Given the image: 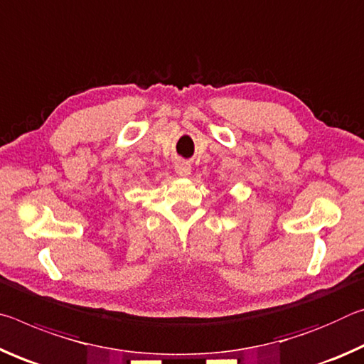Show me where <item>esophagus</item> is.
<instances>
[{
  "instance_id": "1",
  "label": "esophagus",
  "mask_w": 364,
  "mask_h": 364,
  "mask_svg": "<svg viewBox=\"0 0 364 364\" xmlns=\"http://www.w3.org/2000/svg\"><path fill=\"white\" fill-rule=\"evenodd\" d=\"M176 172L181 177H188L192 174V166L186 163V161H178V163H176Z\"/></svg>"
}]
</instances>
